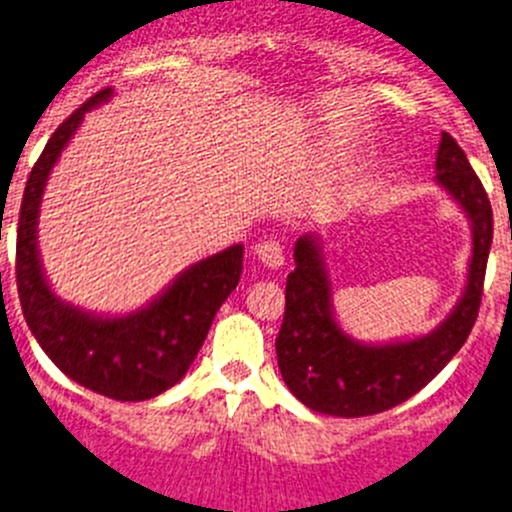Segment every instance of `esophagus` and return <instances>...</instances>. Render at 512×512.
<instances>
[{
  "instance_id": "1",
  "label": "esophagus",
  "mask_w": 512,
  "mask_h": 512,
  "mask_svg": "<svg viewBox=\"0 0 512 512\" xmlns=\"http://www.w3.org/2000/svg\"><path fill=\"white\" fill-rule=\"evenodd\" d=\"M255 255H257V260H260L265 267H270V270H278V267L285 265V252H283V247H280V242H275V240L257 242Z\"/></svg>"
}]
</instances>
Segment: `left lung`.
I'll use <instances>...</instances> for the list:
<instances>
[{"mask_svg": "<svg viewBox=\"0 0 512 512\" xmlns=\"http://www.w3.org/2000/svg\"><path fill=\"white\" fill-rule=\"evenodd\" d=\"M434 166L437 186L470 222L472 255L460 300L424 336L366 343L343 331L333 310L323 240L305 232L295 242V270L285 285V318L275 348L283 381L313 412L351 419L396 407L450 364L475 326L493 245V207L450 133H442Z\"/></svg>", "mask_w": 512, "mask_h": 512, "instance_id": "obj_1", "label": "left lung"}]
</instances>
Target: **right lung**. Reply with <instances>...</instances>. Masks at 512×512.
<instances>
[{
    "label": "right lung",
    "mask_w": 512,
    "mask_h": 512,
    "mask_svg": "<svg viewBox=\"0 0 512 512\" xmlns=\"http://www.w3.org/2000/svg\"><path fill=\"white\" fill-rule=\"evenodd\" d=\"M111 98L113 88H105L80 105L32 166L19 209L17 293L32 336L62 374L108 399L143 401L179 384L194 364L219 305L240 283L245 247L232 245L194 262L133 313H90L50 288L37 247L42 194L85 113Z\"/></svg>",
    "instance_id": "1"
}]
</instances>
